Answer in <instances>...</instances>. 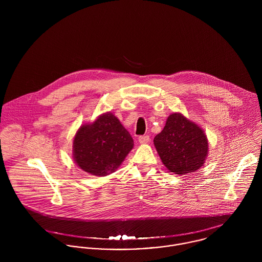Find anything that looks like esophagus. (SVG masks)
I'll use <instances>...</instances> for the list:
<instances>
[{"label": "esophagus", "mask_w": 262, "mask_h": 262, "mask_svg": "<svg viewBox=\"0 0 262 262\" xmlns=\"http://www.w3.org/2000/svg\"><path fill=\"white\" fill-rule=\"evenodd\" d=\"M150 138L148 135H143V136H139L138 141L140 144H146L149 142Z\"/></svg>", "instance_id": "obj_1"}]
</instances>
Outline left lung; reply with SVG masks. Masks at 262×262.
Wrapping results in <instances>:
<instances>
[{
  "mask_svg": "<svg viewBox=\"0 0 262 262\" xmlns=\"http://www.w3.org/2000/svg\"><path fill=\"white\" fill-rule=\"evenodd\" d=\"M153 143L164 166L179 176L202 167L209 151L205 131L181 113L168 116L163 130L155 136Z\"/></svg>",
  "mask_w": 262,
  "mask_h": 262,
  "instance_id": "left-lung-1",
  "label": "left lung"
}]
</instances>
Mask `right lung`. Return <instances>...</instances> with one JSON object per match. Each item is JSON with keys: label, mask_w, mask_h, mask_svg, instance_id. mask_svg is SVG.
<instances>
[{"label": "right lung", "mask_w": 262, "mask_h": 262, "mask_svg": "<svg viewBox=\"0 0 262 262\" xmlns=\"http://www.w3.org/2000/svg\"><path fill=\"white\" fill-rule=\"evenodd\" d=\"M134 146L130 133L112 112L81 125L73 142V157L83 171L106 177L117 170Z\"/></svg>", "instance_id": "1"}]
</instances>
